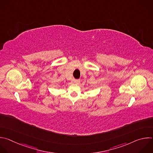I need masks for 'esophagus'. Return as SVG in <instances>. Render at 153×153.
Masks as SVG:
<instances>
[{
    "label": "esophagus",
    "mask_w": 153,
    "mask_h": 153,
    "mask_svg": "<svg viewBox=\"0 0 153 153\" xmlns=\"http://www.w3.org/2000/svg\"><path fill=\"white\" fill-rule=\"evenodd\" d=\"M74 82L76 84H77V85H78V84L80 83V79H76V80H74Z\"/></svg>",
    "instance_id": "obj_1"
}]
</instances>
